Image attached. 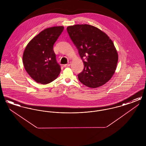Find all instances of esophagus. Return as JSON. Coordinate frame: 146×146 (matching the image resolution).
Returning a JSON list of instances; mask_svg holds the SVG:
<instances>
[{"mask_svg": "<svg viewBox=\"0 0 146 146\" xmlns=\"http://www.w3.org/2000/svg\"><path fill=\"white\" fill-rule=\"evenodd\" d=\"M70 62H68L67 64H64L63 66L64 67H69L70 66Z\"/></svg>", "mask_w": 146, "mask_h": 146, "instance_id": "34e87169", "label": "esophagus"}]
</instances>
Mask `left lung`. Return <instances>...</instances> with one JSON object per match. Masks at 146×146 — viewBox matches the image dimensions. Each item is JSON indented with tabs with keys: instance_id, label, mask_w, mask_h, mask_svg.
Masks as SVG:
<instances>
[{
	"instance_id": "1",
	"label": "left lung",
	"mask_w": 146,
	"mask_h": 146,
	"mask_svg": "<svg viewBox=\"0 0 146 146\" xmlns=\"http://www.w3.org/2000/svg\"><path fill=\"white\" fill-rule=\"evenodd\" d=\"M67 31L84 63L79 80L90 88L100 87L114 74L118 55L109 36L100 29L89 25L68 26Z\"/></svg>"
}]
</instances>
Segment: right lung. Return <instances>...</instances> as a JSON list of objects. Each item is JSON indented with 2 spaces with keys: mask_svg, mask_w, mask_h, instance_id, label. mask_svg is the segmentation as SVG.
Returning a JSON list of instances; mask_svg holds the SVG:
<instances>
[{
  "mask_svg": "<svg viewBox=\"0 0 146 146\" xmlns=\"http://www.w3.org/2000/svg\"><path fill=\"white\" fill-rule=\"evenodd\" d=\"M64 27L45 29L29 42L23 55V63L28 74L36 83L47 84L56 79L61 72L53 46Z\"/></svg>",
  "mask_w": 146,
  "mask_h": 146,
  "instance_id": "obj_1",
  "label": "right lung"
}]
</instances>
